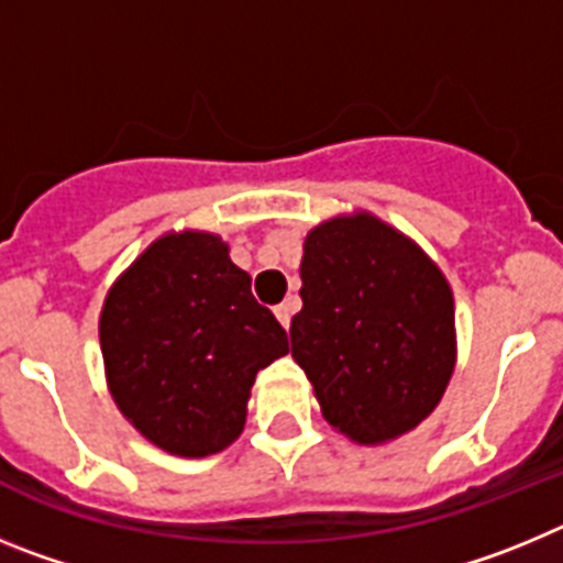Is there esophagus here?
Masks as SVG:
<instances>
[{
    "label": "esophagus",
    "instance_id": "34e87169",
    "mask_svg": "<svg viewBox=\"0 0 563 563\" xmlns=\"http://www.w3.org/2000/svg\"><path fill=\"white\" fill-rule=\"evenodd\" d=\"M296 307H298V301L296 298H287V301H282V305L276 307V318L278 321H282V327H290V318H292V312H296Z\"/></svg>",
    "mask_w": 563,
    "mask_h": 563
}]
</instances>
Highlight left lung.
<instances>
[{"label":"left lung","mask_w":563,"mask_h":563,"mask_svg":"<svg viewBox=\"0 0 563 563\" xmlns=\"http://www.w3.org/2000/svg\"><path fill=\"white\" fill-rule=\"evenodd\" d=\"M292 357L327 422L361 445L417 429L456 361L454 296L409 236L372 213L312 228L301 258Z\"/></svg>","instance_id":"8db88e82"}]
</instances>
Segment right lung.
Listing matches in <instances>:
<instances>
[{"label":"right lung","mask_w":563,"mask_h":563,"mask_svg":"<svg viewBox=\"0 0 563 563\" xmlns=\"http://www.w3.org/2000/svg\"><path fill=\"white\" fill-rule=\"evenodd\" d=\"M101 352L118 409L157 449L208 456L245 429L256 372L287 332L217 233H166L109 290Z\"/></svg>","instance_id":"1"}]
</instances>
